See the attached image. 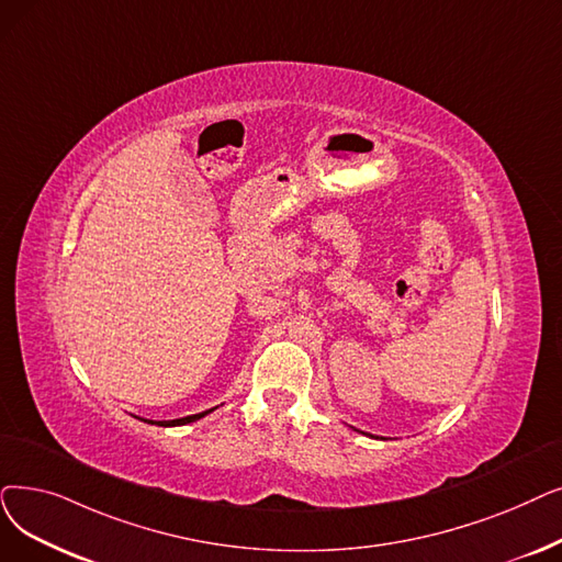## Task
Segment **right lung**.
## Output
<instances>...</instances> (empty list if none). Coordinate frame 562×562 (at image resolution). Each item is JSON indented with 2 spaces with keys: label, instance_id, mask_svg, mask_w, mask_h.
I'll list each match as a JSON object with an SVG mask.
<instances>
[{
  "label": "right lung",
  "instance_id": "obj_1",
  "mask_svg": "<svg viewBox=\"0 0 562 562\" xmlns=\"http://www.w3.org/2000/svg\"><path fill=\"white\" fill-rule=\"evenodd\" d=\"M209 411H204V413H194V416H188V418H179V420H165V423H158V425H186V423H192V420H200L202 416H206Z\"/></svg>",
  "mask_w": 562,
  "mask_h": 562
}]
</instances>
